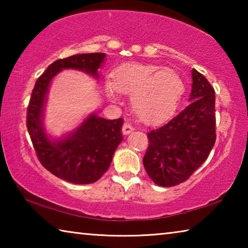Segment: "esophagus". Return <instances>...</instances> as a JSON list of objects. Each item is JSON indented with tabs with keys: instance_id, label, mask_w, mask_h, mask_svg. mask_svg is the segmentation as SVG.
<instances>
[{
	"instance_id": "1",
	"label": "esophagus",
	"mask_w": 248,
	"mask_h": 248,
	"mask_svg": "<svg viewBox=\"0 0 248 248\" xmlns=\"http://www.w3.org/2000/svg\"><path fill=\"white\" fill-rule=\"evenodd\" d=\"M133 130H134V129H133L129 124H124L123 125V133L124 134V136H128V134L131 133V132L133 131Z\"/></svg>"
}]
</instances>
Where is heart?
Here are the masks:
<instances>
[{
  "label": "heart",
  "instance_id": "obj_1",
  "mask_svg": "<svg viewBox=\"0 0 248 248\" xmlns=\"http://www.w3.org/2000/svg\"><path fill=\"white\" fill-rule=\"evenodd\" d=\"M111 99L118 92L131 95V107L144 124H158L174 114L185 92V84L171 69L143 63H125L117 68L111 81L105 84Z\"/></svg>",
  "mask_w": 248,
  "mask_h": 248
}]
</instances>
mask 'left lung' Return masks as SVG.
<instances>
[{
	"mask_svg": "<svg viewBox=\"0 0 248 248\" xmlns=\"http://www.w3.org/2000/svg\"><path fill=\"white\" fill-rule=\"evenodd\" d=\"M191 75L190 104L148 133L143 165L149 177L162 187L176 186L189 178L216 143L215 90L197 70Z\"/></svg>",
	"mask_w": 248,
	"mask_h": 248,
	"instance_id": "1",
	"label": "left lung"
}]
</instances>
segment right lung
Masks as SVG:
<instances>
[{
	"mask_svg": "<svg viewBox=\"0 0 248 248\" xmlns=\"http://www.w3.org/2000/svg\"><path fill=\"white\" fill-rule=\"evenodd\" d=\"M105 53H82L54 61L37 79L27 109V129L37 157L57 177L78 185L98 180L110 166L112 156L123 141L124 119L107 120L95 112L60 139H51L44 125L45 106L52 78L62 70L82 71L95 78Z\"/></svg>",
	"mask_w": 248,
	"mask_h": 248,
	"instance_id": "obj_1",
	"label": "right lung"
}]
</instances>
